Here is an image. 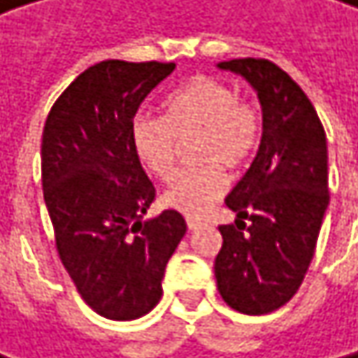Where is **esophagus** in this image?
<instances>
[{
    "mask_svg": "<svg viewBox=\"0 0 358 358\" xmlns=\"http://www.w3.org/2000/svg\"><path fill=\"white\" fill-rule=\"evenodd\" d=\"M185 224H187L189 230H196V228L203 224V220H199V217H185Z\"/></svg>",
    "mask_w": 358,
    "mask_h": 358,
    "instance_id": "obj_1",
    "label": "esophagus"
}]
</instances>
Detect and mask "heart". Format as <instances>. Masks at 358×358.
<instances>
[{
  "label": "heart",
  "mask_w": 358,
  "mask_h": 358,
  "mask_svg": "<svg viewBox=\"0 0 358 358\" xmlns=\"http://www.w3.org/2000/svg\"><path fill=\"white\" fill-rule=\"evenodd\" d=\"M201 134L196 143L199 169L183 171L164 192L162 203L185 215L207 213L228 187L230 171L245 166L260 143V117L239 100L228 83L196 76L164 102V117L141 113L132 119L130 141L145 169L169 181L175 173L179 141Z\"/></svg>",
  "instance_id": "heart-1"
}]
</instances>
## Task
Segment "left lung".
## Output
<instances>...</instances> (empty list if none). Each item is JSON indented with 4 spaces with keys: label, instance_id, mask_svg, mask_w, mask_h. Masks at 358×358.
I'll list each match as a JSON object with an SVG mask.
<instances>
[{
    "label": "left lung",
    "instance_id": "8db88e82",
    "mask_svg": "<svg viewBox=\"0 0 358 358\" xmlns=\"http://www.w3.org/2000/svg\"><path fill=\"white\" fill-rule=\"evenodd\" d=\"M217 68L252 85L262 138L252 166L226 196L238 226H220L213 271L232 310L260 316L286 306L314 258L329 207L327 136L303 89L275 64L248 57Z\"/></svg>",
    "mask_w": 358,
    "mask_h": 358
}]
</instances>
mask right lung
<instances>
[{
  "mask_svg": "<svg viewBox=\"0 0 358 358\" xmlns=\"http://www.w3.org/2000/svg\"><path fill=\"white\" fill-rule=\"evenodd\" d=\"M175 64L108 59L87 68L52 104L42 132V189L59 258L78 294L108 320L149 314L185 220H143L155 189L130 141L143 100Z\"/></svg>",
  "mask_w": 358,
  "mask_h": 358,
  "instance_id": "add662e5",
  "label": "right lung"
}]
</instances>
